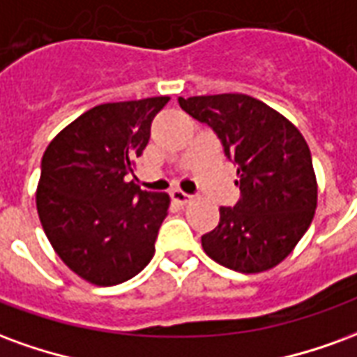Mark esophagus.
<instances>
[{"instance_id":"obj_1","label":"esophagus","mask_w":357,"mask_h":357,"mask_svg":"<svg viewBox=\"0 0 357 357\" xmlns=\"http://www.w3.org/2000/svg\"><path fill=\"white\" fill-rule=\"evenodd\" d=\"M170 197H172V201L178 202V204H189V202L193 201V197H191V195L183 193L181 189H172Z\"/></svg>"}]
</instances>
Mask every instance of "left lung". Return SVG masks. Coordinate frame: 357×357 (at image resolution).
Returning <instances> with one entry per match:
<instances>
[{"mask_svg":"<svg viewBox=\"0 0 357 357\" xmlns=\"http://www.w3.org/2000/svg\"><path fill=\"white\" fill-rule=\"evenodd\" d=\"M179 107L208 124L237 164L241 201L220 208L204 252L241 273H262L291 255L317 208V179L304 135L291 120L245 93L179 97Z\"/></svg>","mask_w":357,"mask_h":357,"instance_id":"left-lung-1","label":"left lung"}]
</instances>
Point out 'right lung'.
<instances>
[{
    "label": "right lung",
    "mask_w": 357,
    "mask_h": 357,
    "mask_svg": "<svg viewBox=\"0 0 357 357\" xmlns=\"http://www.w3.org/2000/svg\"><path fill=\"white\" fill-rule=\"evenodd\" d=\"M168 101L162 95L97 105L63 128L43 153L38 216L59 258L88 283H124L155 255L170 197L141 191L126 176Z\"/></svg>",
    "instance_id": "add662e5"
}]
</instances>
